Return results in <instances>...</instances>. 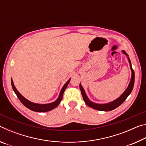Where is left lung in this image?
Listing matches in <instances>:
<instances>
[{
  "label": "left lung",
  "mask_w": 146,
  "mask_h": 146,
  "mask_svg": "<svg viewBox=\"0 0 146 146\" xmlns=\"http://www.w3.org/2000/svg\"><path fill=\"white\" fill-rule=\"evenodd\" d=\"M122 51L123 54H125V55L127 56L128 61H129V63L130 65L131 70V80L129 85H128V87L127 88L126 90H125L124 92L120 95V97H118L116 100L112 101V102H109L107 104H97V103H94L93 102H91V101L89 99L88 97H87V95H86L82 85H81V84L80 83V89L81 91V93H82L83 99L84 100L85 103L89 106V107L93 108L95 109V110H97L98 111H110L115 110V108H118V106L122 104L125 100V99L127 98L128 96L130 95V93H131L133 86H134V82H135V72H134V70H133L132 68L131 63V60L129 58V56H128V55L125 53V51L122 50Z\"/></svg>",
  "instance_id": "left-lung-1"
}]
</instances>
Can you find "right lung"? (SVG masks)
I'll list each match as a JSON object with an SVG mask.
<instances>
[{
    "label": "right lung",
    "instance_id": "right-lung-1",
    "mask_svg": "<svg viewBox=\"0 0 146 146\" xmlns=\"http://www.w3.org/2000/svg\"><path fill=\"white\" fill-rule=\"evenodd\" d=\"M70 78L69 80L66 82L65 84L64 85V86L62 88V90L60 92V94H59V96L57 99H56L55 102L49 103V104H36V103H33L29 101L28 100H27L26 98H24L23 95L20 93L15 86L13 80L12 78L11 79V86H12V88L14 91L15 93L16 94V95L17 96V97L19 98V99L21 100V102L23 103V104L24 106H25L27 108L33 111H36V112H46V111H51L53 110L54 108H55L56 107L59 105V104L61 102L62 99L63 97V94L64 91L66 89V88L68 87V86L70 83Z\"/></svg>",
    "mask_w": 146,
    "mask_h": 146
}]
</instances>
